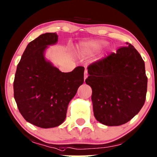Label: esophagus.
<instances>
[{"mask_svg": "<svg viewBox=\"0 0 157 157\" xmlns=\"http://www.w3.org/2000/svg\"><path fill=\"white\" fill-rule=\"evenodd\" d=\"M87 77H88V72H87L86 70L84 71V80L86 79Z\"/></svg>", "mask_w": 157, "mask_h": 157, "instance_id": "34e87169", "label": "esophagus"}]
</instances>
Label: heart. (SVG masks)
I'll use <instances>...</instances> for the list:
<instances>
[{
  "instance_id": "b5f03b06",
  "label": "heart",
  "mask_w": 157,
  "mask_h": 157,
  "mask_svg": "<svg viewBox=\"0 0 157 157\" xmlns=\"http://www.w3.org/2000/svg\"><path fill=\"white\" fill-rule=\"evenodd\" d=\"M106 42L105 41H96V42H88V43L85 44L84 48L87 50H94V49L97 48H101L105 45Z\"/></svg>"
}]
</instances>
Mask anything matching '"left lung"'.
I'll return each mask as SVG.
<instances>
[{
    "mask_svg": "<svg viewBox=\"0 0 157 157\" xmlns=\"http://www.w3.org/2000/svg\"><path fill=\"white\" fill-rule=\"evenodd\" d=\"M126 44L87 68L89 76L85 81L92 89L94 115L105 125L126 123L145 103V63L135 48Z\"/></svg>",
    "mask_w": 157,
    "mask_h": 157,
    "instance_id": "1",
    "label": "left lung"
}]
</instances>
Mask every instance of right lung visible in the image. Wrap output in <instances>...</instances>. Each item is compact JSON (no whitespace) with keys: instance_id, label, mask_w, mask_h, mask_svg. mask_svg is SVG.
I'll use <instances>...</instances> for the list:
<instances>
[{"instance_id":"add662e5","label":"right lung","mask_w":157,"mask_h":157,"mask_svg":"<svg viewBox=\"0 0 157 157\" xmlns=\"http://www.w3.org/2000/svg\"><path fill=\"white\" fill-rule=\"evenodd\" d=\"M58 40L56 33H45L30 42L13 81L14 99L20 113L26 121L42 128L63 123L68 104L83 83V67L63 73L44 58L48 47Z\"/></svg>"}]
</instances>
